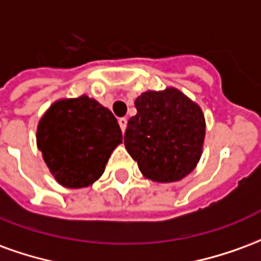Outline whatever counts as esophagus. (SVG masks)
<instances>
[{"mask_svg": "<svg viewBox=\"0 0 261 261\" xmlns=\"http://www.w3.org/2000/svg\"><path fill=\"white\" fill-rule=\"evenodd\" d=\"M119 124H120V128H121V131L124 133L125 127H127V117H120Z\"/></svg>", "mask_w": 261, "mask_h": 261, "instance_id": "obj_1", "label": "esophagus"}]
</instances>
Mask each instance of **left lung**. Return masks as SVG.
I'll return each mask as SVG.
<instances>
[{
	"label": "left lung",
	"mask_w": 261,
	"mask_h": 261,
	"mask_svg": "<svg viewBox=\"0 0 261 261\" xmlns=\"http://www.w3.org/2000/svg\"><path fill=\"white\" fill-rule=\"evenodd\" d=\"M127 123L124 145L147 179L181 180L196 168L205 137L200 106L179 89L144 92Z\"/></svg>",
	"instance_id": "left-lung-1"
}]
</instances>
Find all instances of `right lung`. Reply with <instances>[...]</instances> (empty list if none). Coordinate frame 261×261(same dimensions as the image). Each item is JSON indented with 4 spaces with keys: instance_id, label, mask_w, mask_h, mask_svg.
<instances>
[{
    "instance_id": "right-lung-1",
    "label": "right lung",
    "mask_w": 261,
    "mask_h": 261,
    "mask_svg": "<svg viewBox=\"0 0 261 261\" xmlns=\"http://www.w3.org/2000/svg\"><path fill=\"white\" fill-rule=\"evenodd\" d=\"M36 140L54 179L81 189L102 176L123 136L113 113L82 95L53 103L39 121Z\"/></svg>"
}]
</instances>
